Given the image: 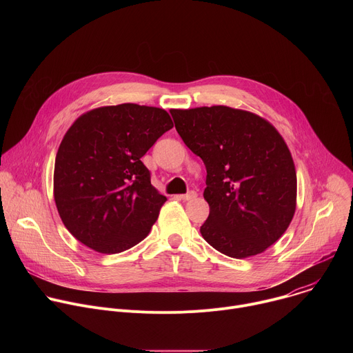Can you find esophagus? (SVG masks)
Wrapping results in <instances>:
<instances>
[{"instance_id": "obj_1", "label": "esophagus", "mask_w": 353, "mask_h": 353, "mask_svg": "<svg viewBox=\"0 0 353 353\" xmlns=\"http://www.w3.org/2000/svg\"><path fill=\"white\" fill-rule=\"evenodd\" d=\"M195 196H196V192H195V191H188L187 194L180 195V198H181L183 201H190V199H194Z\"/></svg>"}]
</instances>
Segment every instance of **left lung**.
<instances>
[{
    "label": "left lung",
    "instance_id": "8db88e82",
    "mask_svg": "<svg viewBox=\"0 0 353 353\" xmlns=\"http://www.w3.org/2000/svg\"><path fill=\"white\" fill-rule=\"evenodd\" d=\"M170 114L207 168L210 216L201 234L228 257L263 253L285 233L296 210V170L283 138L263 117L228 106Z\"/></svg>",
    "mask_w": 353,
    "mask_h": 353
}]
</instances>
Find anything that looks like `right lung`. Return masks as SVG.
Returning <instances> with one entry per match:
<instances>
[{
	"mask_svg": "<svg viewBox=\"0 0 353 353\" xmlns=\"http://www.w3.org/2000/svg\"><path fill=\"white\" fill-rule=\"evenodd\" d=\"M173 127L159 108L123 103L93 109L70 127L54 165V199L68 232L97 253L143 240L166 196L141 158Z\"/></svg>",
	"mask_w": 353,
	"mask_h": 353,
	"instance_id": "1",
	"label": "right lung"
}]
</instances>
